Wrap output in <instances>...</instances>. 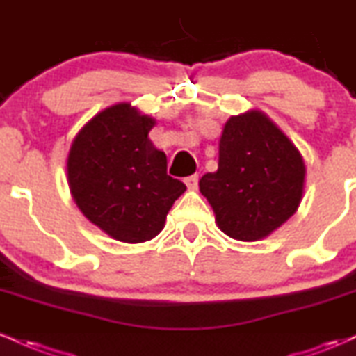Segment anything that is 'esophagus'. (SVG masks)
I'll use <instances>...</instances> for the list:
<instances>
[{
  "label": "esophagus",
  "mask_w": 356,
  "mask_h": 356,
  "mask_svg": "<svg viewBox=\"0 0 356 356\" xmlns=\"http://www.w3.org/2000/svg\"><path fill=\"white\" fill-rule=\"evenodd\" d=\"M184 182H186V186L189 187V189H197V184H199V175L194 174V175H189V177L184 179Z\"/></svg>",
  "instance_id": "esophagus-1"
}]
</instances>
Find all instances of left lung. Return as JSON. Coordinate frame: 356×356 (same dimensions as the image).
<instances>
[{
    "mask_svg": "<svg viewBox=\"0 0 356 356\" xmlns=\"http://www.w3.org/2000/svg\"><path fill=\"white\" fill-rule=\"evenodd\" d=\"M305 177L296 145L266 113L248 110L224 124L218 170L202 175L199 189L219 229L252 243L268 238L298 211Z\"/></svg>",
    "mask_w": 356,
    "mask_h": 356,
    "instance_id": "8db88e82",
    "label": "left lung"
}]
</instances>
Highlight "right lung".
Listing matches in <instances>:
<instances>
[{"label":"right lung","instance_id":"1","mask_svg":"<svg viewBox=\"0 0 356 356\" xmlns=\"http://www.w3.org/2000/svg\"><path fill=\"white\" fill-rule=\"evenodd\" d=\"M155 118L129 102L97 113L73 138L68 187L81 214L110 238L154 239L186 186L167 174V157L152 144Z\"/></svg>","mask_w":356,"mask_h":356}]
</instances>
